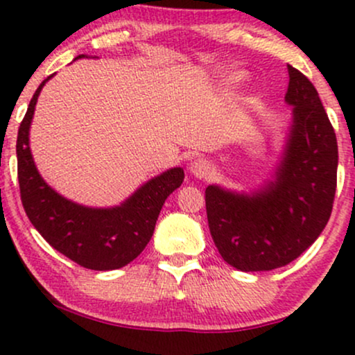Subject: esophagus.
<instances>
[{
    "mask_svg": "<svg viewBox=\"0 0 355 355\" xmlns=\"http://www.w3.org/2000/svg\"><path fill=\"white\" fill-rule=\"evenodd\" d=\"M191 174L198 179H206L211 174V164L206 159H196L191 162Z\"/></svg>",
    "mask_w": 355,
    "mask_h": 355,
    "instance_id": "obj_1",
    "label": "esophagus"
}]
</instances>
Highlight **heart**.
I'll use <instances>...</instances> for the list:
<instances>
[{"label": "heart", "instance_id": "heart-1", "mask_svg": "<svg viewBox=\"0 0 355 355\" xmlns=\"http://www.w3.org/2000/svg\"><path fill=\"white\" fill-rule=\"evenodd\" d=\"M241 79H243V74H241V73H232L231 76L227 78V81L231 83V85H237V83H241Z\"/></svg>", "mask_w": 355, "mask_h": 355}]
</instances>
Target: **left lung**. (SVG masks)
Here are the masks:
<instances>
[{"instance_id":"left-lung-1","label":"left lung","mask_w":355,"mask_h":355,"mask_svg":"<svg viewBox=\"0 0 355 355\" xmlns=\"http://www.w3.org/2000/svg\"><path fill=\"white\" fill-rule=\"evenodd\" d=\"M286 103L293 106L281 157L251 193L206 187L207 223L223 259L244 272L272 270L314 244L332 212L337 139L315 87L287 66Z\"/></svg>"}]
</instances>
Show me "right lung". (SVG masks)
<instances>
[{
	"mask_svg": "<svg viewBox=\"0 0 355 355\" xmlns=\"http://www.w3.org/2000/svg\"><path fill=\"white\" fill-rule=\"evenodd\" d=\"M85 54H79L76 60ZM33 94L16 141L21 201L36 231L71 261L93 270H112L136 259L153 237L162 204L184 181L182 168H171L137 187L126 201L112 207H87L69 201L41 178L31 149V128L37 96Z\"/></svg>",
	"mask_w": 355,
	"mask_h": 355,
	"instance_id": "obj_1",
	"label": "right lung"
}]
</instances>
